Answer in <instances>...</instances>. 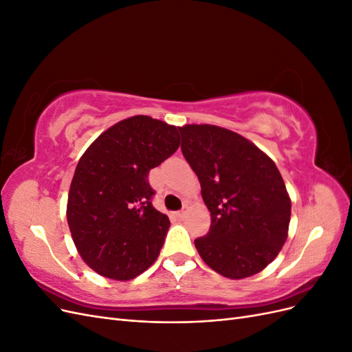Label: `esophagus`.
Returning a JSON list of instances; mask_svg holds the SVG:
<instances>
[{
	"instance_id": "1",
	"label": "esophagus",
	"mask_w": 352,
	"mask_h": 352,
	"mask_svg": "<svg viewBox=\"0 0 352 352\" xmlns=\"http://www.w3.org/2000/svg\"><path fill=\"white\" fill-rule=\"evenodd\" d=\"M176 217L177 219H185L186 217V210H180L176 212Z\"/></svg>"
}]
</instances>
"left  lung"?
Masks as SVG:
<instances>
[{
    "mask_svg": "<svg viewBox=\"0 0 352 352\" xmlns=\"http://www.w3.org/2000/svg\"><path fill=\"white\" fill-rule=\"evenodd\" d=\"M182 153L210 210L201 258L228 279H245L278 257L287 238L291 198L273 160L242 135L214 124H185Z\"/></svg>",
    "mask_w": 352,
    "mask_h": 352,
    "instance_id": "obj_1",
    "label": "left lung"
}]
</instances>
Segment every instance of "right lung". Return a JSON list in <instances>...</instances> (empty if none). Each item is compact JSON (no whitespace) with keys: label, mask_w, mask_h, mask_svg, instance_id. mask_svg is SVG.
Listing matches in <instances>:
<instances>
[{"label":"right lung","mask_w":352,"mask_h":352,"mask_svg":"<svg viewBox=\"0 0 352 352\" xmlns=\"http://www.w3.org/2000/svg\"><path fill=\"white\" fill-rule=\"evenodd\" d=\"M180 145L177 127L132 116L83 153L67 198V223L82 260L113 280H131L157 260L168 217L151 204L150 170Z\"/></svg>","instance_id":"right-lung-1"}]
</instances>
